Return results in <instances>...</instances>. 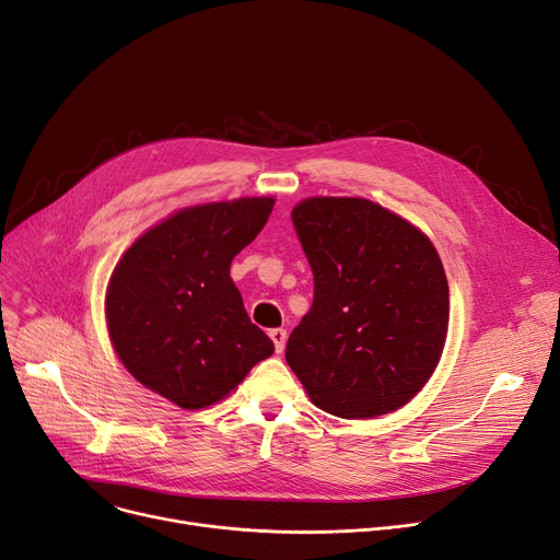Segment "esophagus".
I'll use <instances>...</instances> for the list:
<instances>
[{"label": "esophagus", "instance_id": "obj_1", "mask_svg": "<svg viewBox=\"0 0 560 560\" xmlns=\"http://www.w3.org/2000/svg\"><path fill=\"white\" fill-rule=\"evenodd\" d=\"M270 338H272V342H275V349H277V351H283V347H285V338H288L285 329H283V327L272 329V331H270Z\"/></svg>", "mask_w": 560, "mask_h": 560}]
</instances>
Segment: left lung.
Wrapping results in <instances>:
<instances>
[{
  "label": "left lung",
  "mask_w": 560,
  "mask_h": 560,
  "mask_svg": "<svg viewBox=\"0 0 560 560\" xmlns=\"http://www.w3.org/2000/svg\"><path fill=\"white\" fill-rule=\"evenodd\" d=\"M292 224L313 272V306L285 361L315 406L347 420L413 399L443 354L450 285L427 235L359 197H311Z\"/></svg>",
  "instance_id": "1"
}]
</instances>
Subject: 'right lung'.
<instances>
[{"label":"right lung","mask_w":560,"mask_h":560,"mask_svg":"<svg viewBox=\"0 0 560 560\" xmlns=\"http://www.w3.org/2000/svg\"><path fill=\"white\" fill-rule=\"evenodd\" d=\"M272 197L192 206L125 252L106 292L117 357L142 386L195 410L226 397L272 357L245 311L231 260L272 213Z\"/></svg>","instance_id":"add662e5"}]
</instances>
